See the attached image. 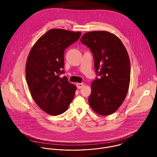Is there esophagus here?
Returning a JSON list of instances; mask_svg holds the SVG:
<instances>
[{
    "instance_id": "obj_1",
    "label": "esophagus",
    "mask_w": 157,
    "mask_h": 157,
    "mask_svg": "<svg viewBox=\"0 0 157 157\" xmlns=\"http://www.w3.org/2000/svg\"><path fill=\"white\" fill-rule=\"evenodd\" d=\"M76 85L78 89H80L84 86V83H76Z\"/></svg>"
}]
</instances>
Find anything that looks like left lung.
I'll return each instance as SVG.
<instances>
[{"label":"left lung","mask_w":157,"mask_h":157,"mask_svg":"<svg viewBox=\"0 0 157 157\" xmlns=\"http://www.w3.org/2000/svg\"><path fill=\"white\" fill-rule=\"evenodd\" d=\"M93 53L94 67L100 76L91 84L89 104L96 113L109 116L126 98L130 81V63L121 40L107 31L87 32L81 38Z\"/></svg>","instance_id":"1"}]
</instances>
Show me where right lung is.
Wrapping results in <instances>:
<instances>
[{
  "label": "right lung",
  "instance_id": "right-lung-1",
  "mask_svg": "<svg viewBox=\"0 0 157 157\" xmlns=\"http://www.w3.org/2000/svg\"><path fill=\"white\" fill-rule=\"evenodd\" d=\"M81 32L53 29L33 44L26 62V80L37 105L48 114L58 116L68 109L76 87L64 73V50L76 41Z\"/></svg>",
  "mask_w": 157,
  "mask_h": 157
}]
</instances>
